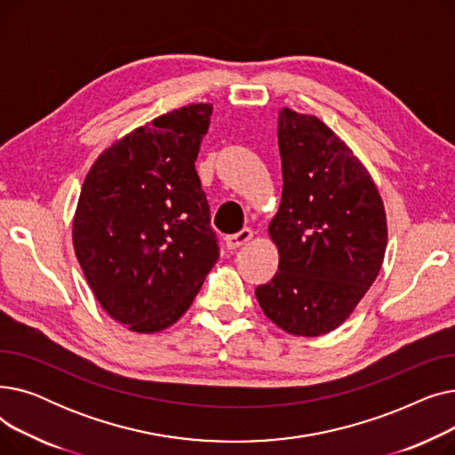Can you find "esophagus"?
Instances as JSON below:
<instances>
[{"label": "esophagus", "instance_id": "34e87169", "mask_svg": "<svg viewBox=\"0 0 455 455\" xmlns=\"http://www.w3.org/2000/svg\"><path fill=\"white\" fill-rule=\"evenodd\" d=\"M251 237H252V230H251V228H242L240 232L227 235L225 242H227V247H228V249H237V247L245 245V243L251 240Z\"/></svg>", "mask_w": 455, "mask_h": 455}]
</instances>
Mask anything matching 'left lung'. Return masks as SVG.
Segmentation results:
<instances>
[{
    "label": "left lung",
    "instance_id": "left-lung-1",
    "mask_svg": "<svg viewBox=\"0 0 455 455\" xmlns=\"http://www.w3.org/2000/svg\"><path fill=\"white\" fill-rule=\"evenodd\" d=\"M278 148L283 186L269 235L280 261L256 299L278 328L315 338L343 324L376 280L386 210L365 165L319 117L282 108Z\"/></svg>",
    "mask_w": 455,
    "mask_h": 455
}]
</instances>
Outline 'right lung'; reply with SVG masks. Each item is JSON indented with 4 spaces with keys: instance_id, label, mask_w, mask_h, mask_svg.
Returning <instances> with one entry per match:
<instances>
[{
    "instance_id": "add662e5",
    "label": "right lung",
    "mask_w": 455,
    "mask_h": 455,
    "mask_svg": "<svg viewBox=\"0 0 455 455\" xmlns=\"http://www.w3.org/2000/svg\"><path fill=\"white\" fill-rule=\"evenodd\" d=\"M212 105L167 112L116 141L84 179L74 249L105 312L140 333L177 323L220 258L196 160Z\"/></svg>"
}]
</instances>
